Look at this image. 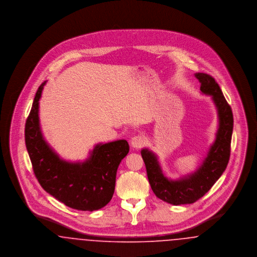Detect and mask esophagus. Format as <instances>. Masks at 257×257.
<instances>
[{
  "mask_svg": "<svg viewBox=\"0 0 257 257\" xmlns=\"http://www.w3.org/2000/svg\"><path fill=\"white\" fill-rule=\"evenodd\" d=\"M145 139L142 136H135L131 140V146L135 147L136 149H139L144 146Z\"/></svg>",
  "mask_w": 257,
  "mask_h": 257,
  "instance_id": "esophagus-1",
  "label": "esophagus"
}]
</instances>
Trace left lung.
I'll return each mask as SVG.
<instances>
[{
	"label": "left lung",
	"instance_id": "1",
	"mask_svg": "<svg viewBox=\"0 0 257 257\" xmlns=\"http://www.w3.org/2000/svg\"><path fill=\"white\" fill-rule=\"evenodd\" d=\"M200 90L212 95L218 109L220 127L214 145L206 159L192 175L177 181L164 176L156 156L148 149L142 150V157L147 169L148 181L155 196L173 205L194 203L204 196L226 169L230 157L233 131L231 107L225 100L216 80L209 74L196 73Z\"/></svg>",
	"mask_w": 257,
	"mask_h": 257
}]
</instances>
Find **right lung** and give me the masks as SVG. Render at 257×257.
<instances>
[{"label": "right lung", "instance_id": "add662e5", "mask_svg": "<svg viewBox=\"0 0 257 257\" xmlns=\"http://www.w3.org/2000/svg\"><path fill=\"white\" fill-rule=\"evenodd\" d=\"M42 83L26 120L25 142L34 173L41 187L68 207L94 211L110 202L117 168L129 152L125 140L97 145L84 163H68L59 158L44 141L39 128L38 101Z\"/></svg>", "mask_w": 257, "mask_h": 257}]
</instances>
